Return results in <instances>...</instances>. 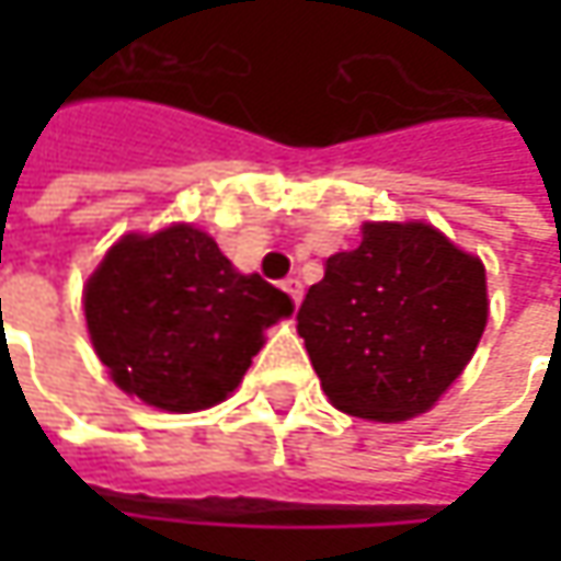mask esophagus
I'll return each mask as SVG.
<instances>
[{
  "label": "esophagus",
  "mask_w": 561,
  "mask_h": 561,
  "mask_svg": "<svg viewBox=\"0 0 561 561\" xmlns=\"http://www.w3.org/2000/svg\"><path fill=\"white\" fill-rule=\"evenodd\" d=\"M284 290L290 293L293 306H299V302H302V280H299V277H287V280H284Z\"/></svg>",
  "instance_id": "esophagus-1"
}]
</instances>
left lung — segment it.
Returning <instances> with one entry per match:
<instances>
[{"label": "left lung", "mask_w": 561, "mask_h": 561, "mask_svg": "<svg viewBox=\"0 0 561 561\" xmlns=\"http://www.w3.org/2000/svg\"><path fill=\"white\" fill-rule=\"evenodd\" d=\"M296 331L340 412L405 421L427 412L486 328L481 259L421 221H368L309 287Z\"/></svg>", "instance_id": "1"}]
</instances>
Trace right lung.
<instances>
[{
  "instance_id": "obj_1",
  "label": "right lung",
  "mask_w": 561,
  "mask_h": 561,
  "mask_svg": "<svg viewBox=\"0 0 561 561\" xmlns=\"http://www.w3.org/2000/svg\"><path fill=\"white\" fill-rule=\"evenodd\" d=\"M93 350L124 393L199 412L237 390L290 296L240 274L193 225L127 233L83 287Z\"/></svg>"
}]
</instances>
